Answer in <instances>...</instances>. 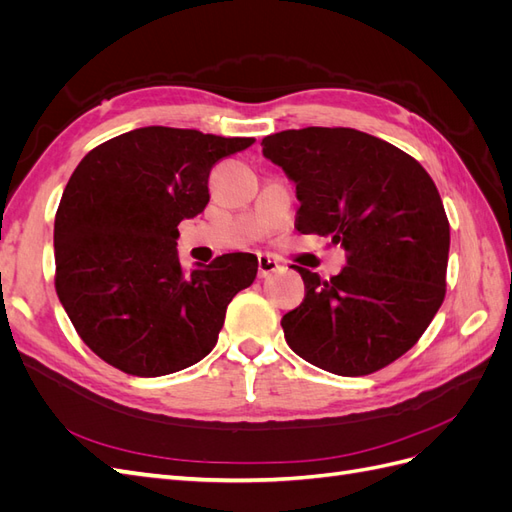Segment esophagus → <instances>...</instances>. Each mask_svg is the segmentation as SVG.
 <instances>
[{
	"label": "esophagus",
	"instance_id": "esophagus-1",
	"mask_svg": "<svg viewBox=\"0 0 512 512\" xmlns=\"http://www.w3.org/2000/svg\"><path fill=\"white\" fill-rule=\"evenodd\" d=\"M282 269V265L280 262H277L275 258H271V256H258V275L260 277H269L271 273H275V271H280Z\"/></svg>",
	"mask_w": 512,
	"mask_h": 512
}]
</instances>
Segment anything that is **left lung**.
I'll return each mask as SVG.
<instances>
[{
  "label": "left lung",
  "instance_id": "left-lung-1",
  "mask_svg": "<svg viewBox=\"0 0 512 512\" xmlns=\"http://www.w3.org/2000/svg\"><path fill=\"white\" fill-rule=\"evenodd\" d=\"M262 153L297 183V226L346 250L322 280L292 265L305 299L282 318L288 346L337 376H367L406 354L444 301L451 226L427 170L352 128L284 130Z\"/></svg>",
  "mask_w": 512,
  "mask_h": 512
}]
</instances>
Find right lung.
Masks as SVG:
<instances>
[{
	"label": "right lung",
	"mask_w": 512,
	"mask_h": 512,
	"mask_svg": "<svg viewBox=\"0 0 512 512\" xmlns=\"http://www.w3.org/2000/svg\"><path fill=\"white\" fill-rule=\"evenodd\" d=\"M254 145L164 126L91 149L55 213V290L76 333L130 376L185 369L213 350L226 307L252 286L254 254H222L185 271L179 222L209 203V173Z\"/></svg>",
	"instance_id": "right-lung-1"
}]
</instances>
